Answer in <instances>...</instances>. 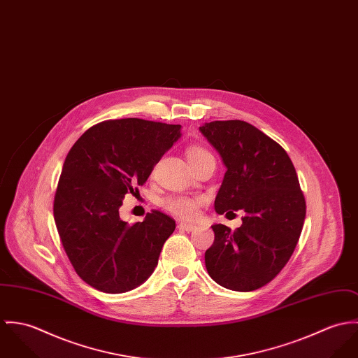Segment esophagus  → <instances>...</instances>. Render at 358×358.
Instances as JSON below:
<instances>
[{
    "label": "esophagus",
    "instance_id": "34e87169",
    "mask_svg": "<svg viewBox=\"0 0 358 358\" xmlns=\"http://www.w3.org/2000/svg\"><path fill=\"white\" fill-rule=\"evenodd\" d=\"M195 228H196V227L192 225V224H187V222H180V224H178V229H180V231L191 232V231H194Z\"/></svg>",
    "mask_w": 358,
    "mask_h": 358
}]
</instances>
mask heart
Instances as JSON below:
<instances>
[{
	"mask_svg": "<svg viewBox=\"0 0 358 358\" xmlns=\"http://www.w3.org/2000/svg\"><path fill=\"white\" fill-rule=\"evenodd\" d=\"M211 157V154L201 145H192L187 150V159L191 166H195L200 160ZM204 203L203 198L191 196H170L166 199L163 206L173 215L181 220H194L199 213V207Z\"/></svg>",
	"mask_w": 358,
	"mask_h": 358,
	"instance_id": "heart-1",
	"label": "heart"
}]
</instances>
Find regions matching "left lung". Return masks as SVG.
<instances>
[{
	"label": "left lung",
	"instance_id": "obj_1",
	"mask_svg": "<svg viewBox=\"0 0 358 358\" xmlns=\"http://www.w3.org/2000/svg\"><path fill=\"white\" fill-rule=\"evenodd\" d=\"M200 131L227 166L215 211L244 213L234 232L211 227L206 269L228 289H258L287 265L302 232L306 201L295 167L280 144L244 120H213Z\"/></svg>",
	"mask_w": 358,
	"mask_h": 358
}]
</instances>
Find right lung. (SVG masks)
Wrapping results in <instances>:
<instances>
[{
  "mask_svg": "<svg viewBox=\"0 0 358 358\" xmlns=\"http://www.w3.org/2000/svg\"><path fill=\"white\" fill-rule=\"evenodd\" d=\"M180 124L124 118L87 129L71 147L57 182L53 215L63 248L90 287L120 294L158 265L176 221L152 210L143 222L120 218L122 199L138 191L180 137Z\"/></svg>",
  "mask_w": 358,
  "mask_h": 358,
  "instance_id": "add662e5",
  "label": "right lung"
}]
</instances>
